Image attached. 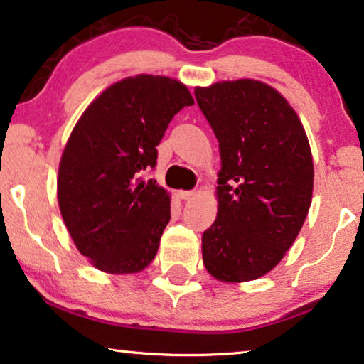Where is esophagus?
Returning <instances> with one entry per match:
<instances>
[{"instance_id": "34e87169", "label": "esophagus", "mask_w": 364, "mask_h": 364, "mask_svg": "<svg viewBox=\"0 0 364 364\" xmlns=\"http://www.w3.org/2000/svg\"><path fill=\"white\" fill-rule=\"evenodd\" d=\"M196 196V191H178L177 192V197L182 198V200H188V198H192Z\"/></svg>"}]
</instances>
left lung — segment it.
I'll use <instances>...</instances> for the list:
<instances>
[{
	"label": "left lung",
	"instance_id": "left-lung-1",
	"mask_svg": "<svg viewBox=\"0 0 364 364\" xmlns=\"http://www.w3.org/2000/svg\"><path fill=\"white\" fill-rule=\"evenodd\" d=\"M196 97L222 159L203 265L218 282L257 280L282 262L310 210L315 172L305 127L275 87L255 79L196 87Z\"/></svg>",
	"mask_w": 364,
	"mask_h": 364
}]
</instances>
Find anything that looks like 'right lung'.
I'll use <instances>...</instances> for the list:
<instances>
[{
  "mask_svg": "<svg viewBox=\"0 0 364 364\" xmlns=\"http://www.w3.org/2000/svg\"><path fill=\"white\" fill-rule=\"evenodd\" d=\"M193 97L173 77L137 74L86 107L64 147L58 202L69 235L92 267L139 273L157 255L171 193L141 172L154 167L172 117Z\"/></svg>",
  "mask_w": 364,
  "mask_h": 364,
  "instance_id": "obj_1",
  "label": "right lung"
}]
</instances>
